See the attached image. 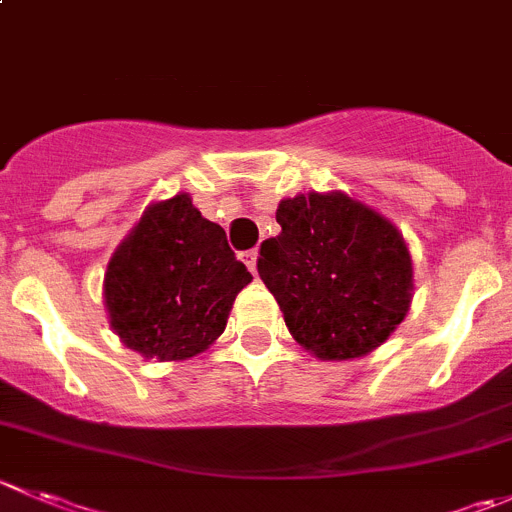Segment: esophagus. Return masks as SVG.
<instances>
[{
	"mask_svg": "<svg viewBox=\"0 0 512 512\" xmlns=\"http://www.w3.org/2000/svg\"><path fill=\"white\" fill-rule=\"evenodd\" d=\"M242 262H245V265H247V270L255 272L257 270V250L242 252Z\"/></svg>",
	"mask_w": 512,
	"mask_h": 512,
	"instance_id": "obj_1",
	"label": "esophagus"
}]
</instances>
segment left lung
<instances>
[{
	"label": "left lung",
	"mask_w": 512,
	"mask_h": 512,
	"mask_svg": "<svg viewBox=\"0 0 512 512\" xmlns=\"http://www.w3.org/2000/svg\"><path fill=\"white\" fill-rule=\"evenodd\" d=\"M275 217L282 232L260 245L257 272L292 337L322 360L367 355L388 340L413 290L400 232L340 192L282 200Z\"/></svg>",
	"instance_id": "1"
}]
</instances>
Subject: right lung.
Wrapping results in <instances>:
<instances>
[{
  "label": "right lung",
  "mask_w": 512,
  "mask_h": 512,
  "mask_svg": "<svg viewBox=\"0 0 512 512\" xmlns=\"http://www.w3.org/2000/svg\"><path fill=\"white\" fill-rule=\"evenodd\" d=\"M252 280L220 225L187 195L152 205L119 245L104 275V305L119 340L157 360L207 350Z\"/></svg>",
  "instance_id": "right-lung-1"
}]
</instances>
